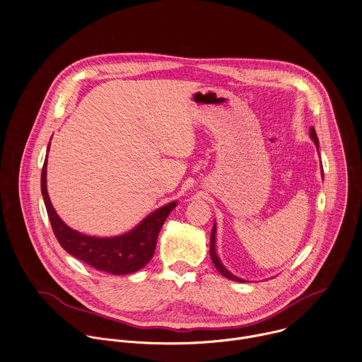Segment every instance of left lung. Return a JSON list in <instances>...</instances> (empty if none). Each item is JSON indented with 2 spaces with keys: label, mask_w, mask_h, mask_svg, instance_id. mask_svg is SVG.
Instances as JSON below:
<instances>
[{
  "label": "left lung",
  "mask_w": 362,
  "mask_h": 362,
  "mask_svg": "<svg viewBox=\"0 0 362 362\" xmlns=\"http://www.w3.org/2000/svg\"><path fill=\"white\" fill-rule=\"evenodd\" d=\"M310 136H311V139H313V141H314V144H315V147H317V150H318V139H317V134H315V132H314L313 127H311V130H310ZM215 232H216V225H214V228H212V232H211V246H209V255H211V259H212V262H214L216 270H218L222 276H225L226 279H229V280L245 283L243 279H239V277L233 276V274L221 263V260H219V257H218V255H216V252H215Z\"/></svg>",
  "instance_id": "8db88e82"
}]
</instances>
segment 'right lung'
<instances>
[{"label":"right lung","instance_id":"obj_1","mask_svg":"<svg viewBox=\"0 0 362 362\" xmlns=\"http://www.w3.org/2000/svg\"><path fill=\"white\" fill-rule=\"evenodd\" d=\"M49 150V146H48ZM48 158V156H47ZM47 158L41 174V191L51 221L52 230L61 246L86 264L112 274H129L144 267L153 257L157 238L170 212L177 202H170L146 219L130 232L115 238L88 236L69 228L54 209L47 191Z\"/></svg>","mask_w":362,"mask_h":362}]
</instances>
